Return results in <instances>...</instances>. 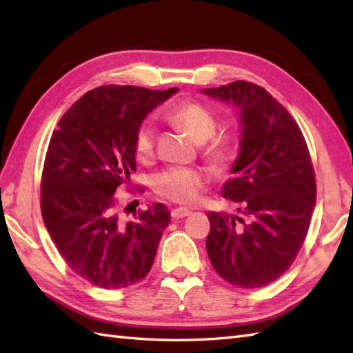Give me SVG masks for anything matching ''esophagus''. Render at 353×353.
Returning a JSON list of instances; mask_svg holds the SVG:
<instances>
[{
  "mask_svg": "<svg viewBox=\"0 0 353 353\" xmlns=\"http://www.w3.org/2000/svg\"><path fill=\"white\" fill-rule=\"evenodd\" d=\"M191 214V211L190 209H186V208H176V209H172V212H171V216L174 220H179V219H185V216H188Z\"/></svg>",
  "mask_w": 353,
  "mask_h": 353,
  "instance_id": "34e87169",
  "label": "esophagus"
}]
</instances>
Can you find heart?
Here are the masks:
<instances>
[{"instance_id": "heart-1", "label": "heart", "mask_w": 353, "mask_h": 353, "mask_svg": "<svg viewBox=\"0 0 353 353\" xmlns=\"http://www.w3.org/2000/svg\"><path fill=\"white\" fill-rule=\"evenodd\" d=\"M167 119L188 137L205 144L216 133L215 117L199 103H182L171 108ZM156 139V127L152 121H144L134 134V154L139 161H148L153 156ZM206 159L215 167H220L229 157V147L223 141H212L203 152ZM208 182L203 171L194 168H170L157 174L154 179V191L161 197L174 201V203L188 205L196 201L200 190Z\"/></svg>"}]
</instances>
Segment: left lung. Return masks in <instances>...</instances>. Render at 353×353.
Wrapping results in <instances>:
<instances>
[{"mask_svg":"<svg viewBox=\"0 0 353 353\" xmlns=\"http://www.w3.org/2000/svg\"><path fill=\"white\" fill-rule=\"evenodd\" d=\"M239 117L234 177L221 196L236 214L208 212V256L224 281L259 288L287 272L305 241L316 208V177L302 130L264 88L234 81L201 89Z\"/></svg>","mask_w":353,"mask_h":353,"instance_id":"8db88e82","label":"left lung"}]
</instances>
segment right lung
<instances>
[{
    "instance_id": "right-lung-1",
    "label": "right lung",
    "mask_w": 353,
    "mask_h": 353,
    "mask_svg": "<svg viewBox=\"0 0 353 353\" xmlns=\"http://www.w3.org/2000/svg\"><path fill=\"white\" fill-rule=\"evenodd\" d=\"M179 91L100 86L65 112L45 156V228L74 273L100 288L139 282L153 265L171 214L154 203L123 223L115 192L137 171L134 134L145 117Z\"/></svg>"
}]
</instances>
